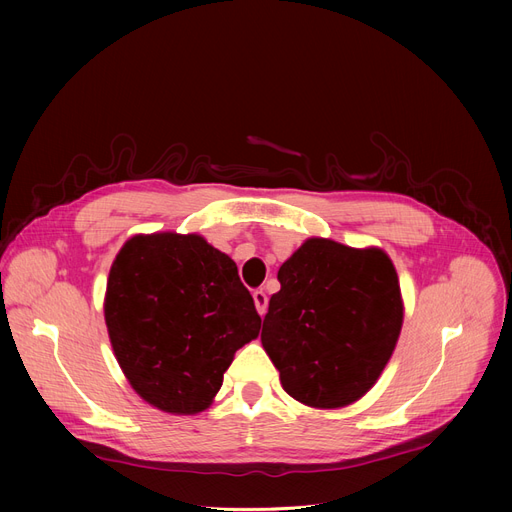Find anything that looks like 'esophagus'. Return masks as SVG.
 I'll list each match as a JSON object with an SVG mask.
<instances>
[{"mask_svg": "<svg viewBox=\"0 0 512 512\" xmlns=\"http://www.w3.org/2000/svg\"><path fill=\"white\" fill-rule=\"evenodd\" d=\"M253 301H255V309L259 315H265L267 311V294L263 290H255L253 292Z\"/></svg>", "mask_w": 512, "mask_h": 512, "instance_id": "obj_1", "label": "esophagus"}]
</instances>
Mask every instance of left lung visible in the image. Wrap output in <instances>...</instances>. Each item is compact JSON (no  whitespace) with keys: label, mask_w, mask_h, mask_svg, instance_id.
Here are the masks:
<instances>
[{"label":"left lung","mask_w":512,"mask_h":512,"mask_svg":"<svg viewBox=\"0 0 512 512\" xmlns=\"http://www.w3.org/2000/svg\"><path fill=\"white\" fill-rule=\"evenodd\" d=\"M261 344L282 388L311 409L363 398L388 365L405 305L384 249L307 238L278 272Z\"/></svg>","instance_id":"8db88e82"}]
</instances>
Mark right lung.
<instances>
[{
    "label": "right lung",
    "instance_id": "add662e5",
    "mask_svg": "<svg viewBox=\"0 0 512 512\" xmlns=\"http://www.w3.org/2000/svg\"><path fill=\"white\" fill-rule=\"evenodd\" d=\"M103 315L128 384L172 415L205 411L261 317L236 263L201 234L128 238L107 276Z\"/></svg>",
    "mask_w": 512,
    "mask_h": 512
}]
</instances>
